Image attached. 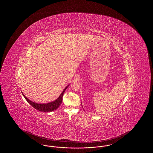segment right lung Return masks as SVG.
Returning <instances> with one entry per match:
<instances>
[{"mask_svg": "<svg viewBox=\"0 0 153 153\" xmlns=\"http://www.w3.org/2000/svg\"><path fill=\"white\" fill-rule=\"evenodd\" d=\"M68 86L69 85H68L65 88V90L62 92V94H60L59 97L56 100L52 102H50V103H46V104L36 103L35 102L29 101V100L26 97V96L23 94V96L29 104H30L36 110L40 111H42V112H50V111H55L56 109H57L59 107V106L62 103L63 96V94H65V91L66 90V88H67Z\"/></svg>", "mask_w": 153, "mask_h": 153, "instance_id": "1", "label": "right lung"}]
</instances>
